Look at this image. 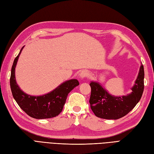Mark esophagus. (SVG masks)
I'll use <instances>...</instances> for the list:
<instances>
[{"mask_svg": "<svg viewBox=\"0 0 154 154\" xmlns=\"http://www.w3.org/2000/svg\"><path fill=\"white\" fill-rule=\"evenodd\" d=\"M88 72L87 71H86V70H83V71H82L80 74V76L82 79L86 78L87 77H88Z\"/></svg>", "mask_w": 154, "mask_h": 154, "instance_id": "obj_1", "label": "esophagus"}]
</instances>
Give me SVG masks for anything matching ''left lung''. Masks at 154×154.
Instances as JSON below:
<instances>
[{"label": "left lung", "instance_id": "left-lung-1", "mask_svg": "<svg viewBox=\"0 0 154 154\" xmlns=\"http://www.w3.org/2000/svg\"><path fill=\"white\" fill-rule=\"evenodd\" d=\"M144 67L141 65L137 78L127 96L110 95L99 83L91 82L89 103L96 116L102 119H118L130 112L140 100L144 91Z\"/></svg>", "mask_w": 154, "mask_h": 154}]
</instances>
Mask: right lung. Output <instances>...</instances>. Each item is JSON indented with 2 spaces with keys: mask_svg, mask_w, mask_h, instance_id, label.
Segmentation results:
<instances>
[{
  "mask_svg": "<svg viewBox=\"0 0 154 154\" xmlns=\"http://www.w3.org/2000/svg\"><path fill=\"white\" fill-rule=\"evenodd\" d=\"M24 47L14 60L11 68L10 87L14 99L31 118L40 119L56 117L62 111L68 94L79 85V82L76 79L66 81L53 91L42 96H35L26 94L17 85L15 72L18 57Z\"/></svg>",
  "mask_w": 154,
  "mask_h": 154,
  "instance_id": "1",
  "label": "right lung"
}]
</instances>
